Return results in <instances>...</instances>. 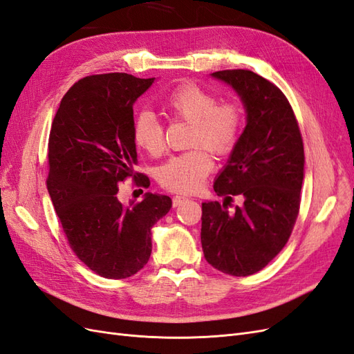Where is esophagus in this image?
Instances as JSON below:
<instances>
[{
  "label": "esophagus",
  "mask_w": 354,
  "mask_h": 354,
  "mask_svg": "<svg viewBox=\"0 0 354 354\" xmlns=\"http://www.w3.org/2000/svg\"><path fill=\"white\" fill-rule=\"evenodd\" d=\"M187 198L186 196H180V195H177V196H174L173 198V207H178L181 202H185Z\"/></svg>",
  "instance_id": "obj_1"
}]
</instances>
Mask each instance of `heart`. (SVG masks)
<instances>
[{
	"instance_id": "obj_1",
	"label": "heart",
	"mask_w": 354,
	"mask_h": 354,
	"mask_svg": "<svg viewBox=\"0 0 354 354\" xmlns=\"http://www.w3.org/2000/svg\"><path fill=\"white\" fill-rule=\"evenodd\" d=\"M167 113L190 122L186 152L171 156L159 167L158 180L177 194H194L214 168L208 152L226 156L236 147L245 124L243 106L236 99H220L212 90L195 81H185L162 100ZM133 142L146 153L158 156L165 151V133L151 111L138 112L133 120Z\"/></svg>"
}]
</instances>
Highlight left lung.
Here are the masks:
<instances>
[{
	"instance_id": "left-lung-1",
	"label": "left lung",
	"mask_w": 354,
	"mask_h": 354,
	"mask_svg": "<svg viewBox=\"0 0 354 354\" xmlns=\"http://www.w3.org/2000/svg\"><path fill=\"white\" fill-rule=\"evenodd\" d=\"M212 77L241 95L246 127L214 183L226 202L202 203V250L214 269L250 276L264 269L292 233L304 178L303 137L286 95L269 80L248 69ZM236 194L244 205L230 214L228 201Z\"/></svg>"
}]
</instances>
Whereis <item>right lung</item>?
<instances>
[{"instance_id":"1","label":"right lung","mask_w":354,"mask_h":354,"mask_svg":"<svg viewBox=\"0 0 354 354\" xmlns=\"http://www.w3.org/2000/svg\"><path fill=\"white\" fill-rule=\"evenodd\" d=\"M155 78L128 73L90 75L63 95L48 137L47 189L75 255L106 279L142 270L152 252L153 224L171 208L165 195L146 194L125 207L118 186L136 173L133 104Z\"/></svg>"}]
</instances>
